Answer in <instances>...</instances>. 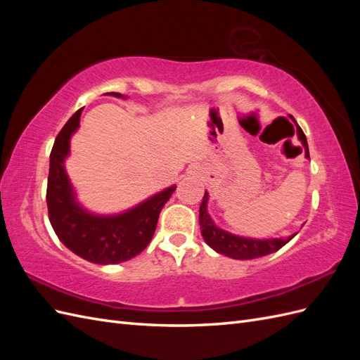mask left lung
<instances>
[{"label":"left lung","mask_w":360,"mask_h":360,"mask_svg":"<svg viewBox=\"0 0 360 360\" xmlns=\"http://www.w3.org/2000/svg\"><path fill=\"white\" fill-rule=\"evenodd\" d=\"M297 135L302 141L304 147V156L309 158V150H308V141L304 136L303 130L297 127ZM207 201H209V193H204L202 202L200 205V226H201V234L204 237L205 243L209 245L216 252L222 255H226L234 259H254L264 257L269 254H274L279 250L282 246L287 245L291 238L296 236L292 234L287 238H267V240H258V238H248L234 236L228 233L222 228L216 226L212 221L210 214L207 213Z\"/></svg>","instance_id":"8db88e82"}]
</instances>
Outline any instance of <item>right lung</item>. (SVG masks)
Wrapping results in <instances>:
<instances>
[{
  "instance_id": "add662e5",
  "label": "right lung",
  "mask_w": 360,
  "mask_h": 360,
  "mask_svg": "<svg viewBox=\"0 0 360 360\" xmlns=\"http://www.w3.org/2000/svg\"><path fill=\"white\" fill-rule=\"evenodd\" d=\"M124 97L120 93H106ZM81 110L64 124L53 143L49 158L46 202L49 221L60 242L73 254L96 264H117L136 257L155 234L162 207L176 186L162 191L134 209L112 216H97L76 202L75 192L64 168L70 151V136L79 127Z\"/></svg>"
}]
</instances>
